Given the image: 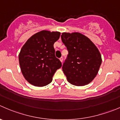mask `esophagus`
Returning a JSON list of instances; mask_svg holds the SVG:
<instances>
[{"mask_svg": "<svg viewBox=\"0 0 120 120\" xmlns=\"http://www.w3.org/2000/svg\"><path fill=\"white\" fill-rule=\"evenodd\" d=\"M60 61H61V63H63V57H61L60 59Z\"/></svg>", "mask_w": 120, "mask_h": 120, "instance_id": "esophagus-1", "label": "esophagus"}]
</instances>
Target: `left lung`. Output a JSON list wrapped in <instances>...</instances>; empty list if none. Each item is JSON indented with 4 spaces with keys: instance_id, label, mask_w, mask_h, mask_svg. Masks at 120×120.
<instances>
[{
    "instance_id": "8db88e82",
    "label": "left lung",
    "mask_w": 120,
    "mask_h": 120,
    "mask_svg": "<svg viewBox=\"0 0 120 120\" xmlns=\"http://www.w3.org/2000/svg\"><path fill=\"white\" fill-rule=\"evenodd\" d=\"M61 38L68 52V57L62 67L67 81L77 86L91 82L97 75L102 62L97 47L89 38L79 32H64Z\"/></svg>"
}]
</instances>
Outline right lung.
Segmentation results:
<instances>
[{
  "label": "right lung",
  "instance_id": "1",
  "mask_svg": "<svg viewBox=\"0 0 120 120\" xmlns=\"http://www.w3.org/2000/svg\"><path fill=\"white\" fill-rule=\"evenodd\" d=\"M60 32L41 30L29 38L19 54L21 71L24 79L36 87L50 83L61 63L56 57L54 43Z\"/></svg>",
  "mask_w": 120,
  "mask_h": 120
}]
</instances>
